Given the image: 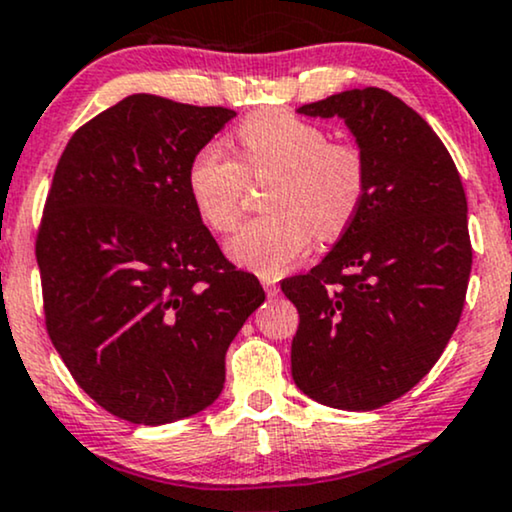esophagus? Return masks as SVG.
Here are the masks:
<instances>
[{
	"label": "esophagus",
	"instance_id": "34e87169",
	"mask_svg": "<svg viewBox=\"0 0 512 512\" xmlns=\"http://www.w3.org/2000/svg\"><path fill=\"white\" fill-rule=\"evenodd\" d=\"M263 287H266V294L270 296V299L280 294V287H277V282L270 280V277H263Z\"/></svg>",
	"mask_w": 512,
	"mask_h": 512
}]
</instances>
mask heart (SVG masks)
<instances>
[{
	"label": "heart",
	"mask_w": 512,
	"mask_h": 512,
	"mask_svg": "<svg viewBox=\"0 0 512 512\" xmlns=\"http://www.w3.org/2000/svg\"><path fill=\"white\" fill-rule=\"evenodd\" d=\"M242 163L208 142L187 163V192L216 232L237 223L246 175L275 173L263 192L266 216L251 218L227 239V254L273 277L299 261L313 232L332 239L349 227L368 189L363 151L327 142V132L289 111H261L237 128Z\"/></svg>",
	"instance_id": "obj_1"
}]
</instances>
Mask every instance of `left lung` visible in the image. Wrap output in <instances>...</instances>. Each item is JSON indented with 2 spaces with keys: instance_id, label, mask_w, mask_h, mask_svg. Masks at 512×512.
I'll return each instance as SVG.
<instances>
[{
  "instance_id": "1",
  "label": "left lung",
  "mask_w": 512,
  "mask_h": 512,
  "mask_svg": "<svg viewBox=\"0 0 512 512\" xmlns=\"http://www.w3.org/2000/svg\"><path fill=\"white\" fill-rule=\"evenodd\" d=\"M296 111L342 118L368 189L330 254L282 282L299 311L292 377L323 406L375 410L413 389L458 327L472 268L468 199L437 132L387 90Z\"/></svg>"
}]
</instances>
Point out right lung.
Listing matches in <instances>:
<instances>
[{
	"label": "right lung",
	"mask_w": 512,
	"mask_h": 512,
	"mask_svg": "<svg viewBox=\"0 0 512 512\" xmlns=\"http://www.w3.org/2000/svg\"><path fill=\"white\" fill-rule=\"evenodd\" d=\"M223 106L130 94L71 137L37 232L44 318L75 382L111 415L166 425L225 384V353L266 292L223 256L187 163Z\"/></svg>",
	"instance_id": "right-lung-1"
}]
</instances>
